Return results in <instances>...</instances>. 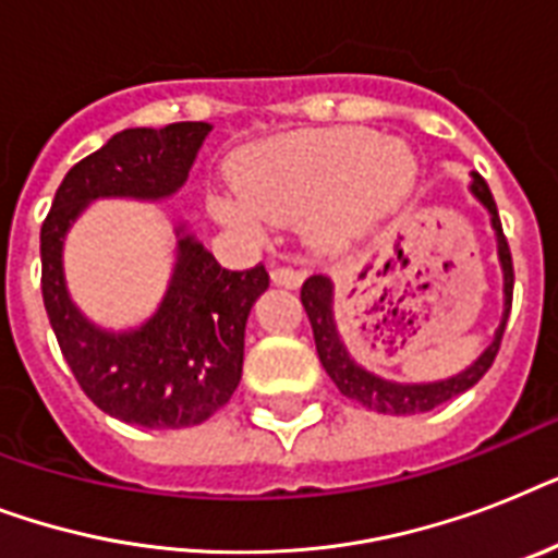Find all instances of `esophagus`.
Instances as JSON below:
<instances>
[{
	"mask_svg": "<svg viewBox=\"0 0 558 558\" xmlns=\"http://www.w3.org/2000/svg\"><path fill=\"white\" fill-rule=\"evenodd\" d=\"M301 280H304V271L292 269V266H275V269H271V283H278V287L298 289L301 287Z\"/></svg>",
	"mask_w": 558,
	"mask_h": 558,
	"instance_id": "1",
	"label": "esophagus"
}]
</instances>
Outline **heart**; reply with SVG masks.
I'll return each mask as SVG.
<instances>
[{"instance_id": "b5f03b06", "label": "heart", "mask_w": 558, "mask_h": 558, "mask_svg": "<svg viewBox=\"0 0 558 558\" xmlns=\"http://www.w3.org/2000/svg\"><path fill=\"white\" fill-rule=\"evenodd\" d=\"M416 159L405 142L365 130H306L254 144L236 156V187L214 196L219 219L245 231L304 219L327 252L356 243L405 202Z\"/></svg>"}]
</instances>
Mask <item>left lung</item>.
<instances>
[{"instance_id":"left-lung-1","label":"left lung","mask_w":558,"mask_h":558,"mask_svg":"<svg viewBox=\"0 0 558 558\" xmlns=\"http://www.w3.org/2000/svg\"><path fill=\"white\" fill-rule=\"evenodd\" d=\"M469 191L489 214V222H493L495 243H498V263H501L504 271V313L501 324L495 330L493 341L486 344V350L472 362L469 367H463L460 373L449 376V379L437 381H393L385 379V376H376V373L365 371V367L353 362V356L344 348V341L339 336V327H336V313H332V292H336V283L324 275H313V278L304 280L301 287V304L306 310V318L313 324L315 336V350H318V359H322L324 371L336 381V388L344 393L348 399H356L371 411H379V414H423V411H432V408L449 402L458 393L469 390L472 385L481 381L489 367H493L495 356H498V348H501L504 327H507V318H510L512 306V257L510 245H507V236L501 231V219H498V208H495L493 191L484 182L481 173H472V182H469Z\"/></svg>"}]
</instances>
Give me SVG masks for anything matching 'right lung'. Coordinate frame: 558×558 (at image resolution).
I'll return each mask as SVG.
<instances>
[{"instance_id":"1","label":"right lung","mask_w":558,"mask_h":558,"mask_svg":"<svg viewBox=\"0 0 558 558\" xmlns=\"http://www.w3.org/2000/svg\"><path fill=\"white\" fill-rule=\"evenodd\" d=\"M210 130L205 121H182L112 135L65 173L39 231L43 301L57 344L83 393L130 425L187 428L226 405L243 376L245 322L269 289V271L222 269L179 222L177 263L156 313L130 330H107L69 295L65 234L95 199H170L187 182Z\"/></svg>"}]
</instances>
